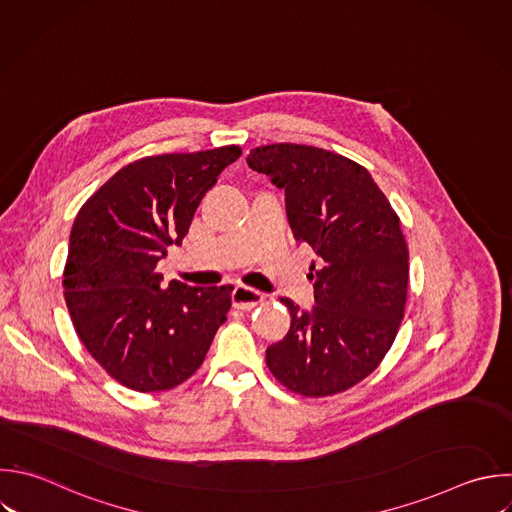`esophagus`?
<instances>
[{
	"label": "esophagus",
	"mask_w": 512,
	"mask_h": 512,
	"mask_svg": "<svg viewBox=\"0 0 512 512\" xmlns=\"http://www.w3.org/2000/svg\"><path fill=\"white\" fill-rule=\"evenodd\" d=\"M260 302H264V294L260 290H254L250 286H236L232 292V304L240 310H252L254 306H258Z\"/></svg>",
	"instance_id": "esophagus-1"
}]
</instances>
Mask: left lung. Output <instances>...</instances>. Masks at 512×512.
Returning a JSON list of instances; mask_svg holds the SVG:
<instances>
[{"label":"left lung","mask_w":512,"mask_h":512,"mask_svg":"<svg viewBox=\"0 0 512 512\" xmlns=\"http://www.w3.org/2000/svg\"><path fill=\"white\" fill-rule=\"evenodd\" d=\"M248 166L286 192L298 242L318 254L312 310H290L288 334L266 364L288 390L320 398L366 378L390 350L404 316L408 246L390 202L360 164L302 144L250 150Z\"/></svg>","instance_id":"obj_1"}]
</instances>
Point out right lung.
Masks as SVG:
<instances>
[{
    "label": "right lung",
    "instance_id": "1",
    "mask_svg": "<svg viewBox=\"0 0 512 512\" xmlns=\"http://www.w3.org/2000/svg\"><path fill=\"white\" fill-rule=\"evenodd\" d=\"M238 146L148 156L116 172L78 212L64 268L74 328L120 384L162 392L204 362L232 306L228 286L162 288L156 264L182 244L204 194Z\"/></svg>",
    "mask_w": 512,
    "mask_h": 512
}]
</instances>
